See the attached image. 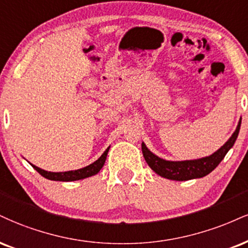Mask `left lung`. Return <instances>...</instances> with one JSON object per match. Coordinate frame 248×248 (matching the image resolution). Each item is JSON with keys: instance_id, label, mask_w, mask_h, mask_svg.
Here are the masks:
<instances>
[{"instance_id": "1", "label": "left lung", "mask_w": 248, "mask_h": 248, "mask_svg": "<svg viewBox=\"0 0 248 248\" xmlns=\"http://www.w3.org/2000/svg\"><path fill=\"white\" fill-rule=\"evenodd\" d=\"M240 124L241 119L238 124L237 129L230 137L229 141L209 157L195 160H184V162H170V160H164L162 158L157 157L145 147L144 143H142L143 157H144L145 162L148 163L151 170H154L160 177L170 179V180L185 181L195 178H202L209 174L211 171H214L217 168V165L222 162L230 149L233 147L238 134H239Z\"/></svg>"}]
</instances>
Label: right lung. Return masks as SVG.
Masks as SVG:
<instances>
[{"label":"right lung","instance_id":"1","mask_svg":"<svg viewBox=\"0 0 248 248\" xmlns=\"http://www.w3.org/2000/svg\"><path fill=\"white\" fill-rule=\"evenodd\" d=\"M109 148L106 149V151L101 156L99 157V159L95 160L94 163L90 164L86 168L79 169V170H75V171H68V172H48L45 171V170H41L37 168L35 165H32L35 171L40 173L44 178L49 179V180H55V181H75V180H80V179L84 178H89L91 175L97 174L98 172L100 171L101 168L105 164L106 157H107V153H108Z\"/></svg>","mask_w":248,"mask_h":248}]
</instances>
